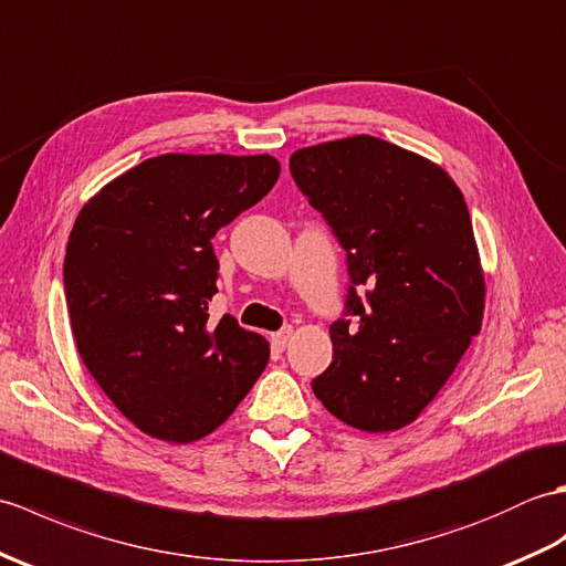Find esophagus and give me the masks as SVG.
I'll return each mask as SVG.
<instances>
[{
  "label": "esophagus",
  "mask_w": 566,
  "mask_h": 566,
  "mask_svg": "<svg viewBox=\"0 0 566 566\" xmlns=\"http://www.w3.org/2000/svg\"><path fill=\"white\" fill-rule=\"evenodd\" d=\"M291 338H293V329H281V332H275V334L271 336V342H273L275 348L283 350L287 344H291Z\"/></svg>",
  "instance_id": "1"
}]
</instances>
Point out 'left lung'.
Wrapping results in <instances>:
<instances>
[{"mask_svg": "<svg viewBox=\"0 0 566 566\" xmlns=\"http://www.w3.org/2000/svg\"><path fill=\"white\" fill-rule=\"evenodd\" d=\"M291 174L348 254L346 315L317 399L358 431L411 423L482 329L484 271L468 203L448 171L373 135L303 147ZM368 286L367 303L355 293Z\"/></svg>", "mask_w": 566, "mask_h": 566, "instance_id": "1", "label": "left lung"}]
</instances>
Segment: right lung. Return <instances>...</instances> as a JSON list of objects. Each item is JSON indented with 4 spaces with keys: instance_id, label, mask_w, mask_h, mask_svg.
<instances>
[{
    "instance_id": "add662e5",
    "label": "right lung",
    "mask_w": 566,
    "mask_h": 566,
    "mask_svg": "<svg viewBox=\"0 0 566 566\" xmlns=\"http://www.w3.org/2000/svg\"><path fill=\"white\" fill-rule=\"evenodd\" d=\"M271 155H159L80 210L65 297L86 370L143 433L193 443L228 421L269 363V342L224 315L210 240L266 196Z\"/></svg>"
}]
</instances>
